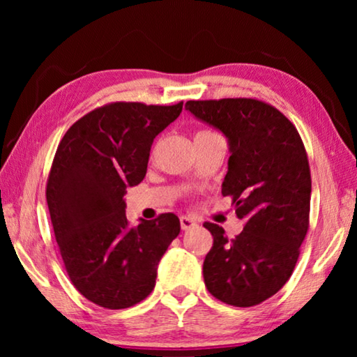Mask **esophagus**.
<instances>
[{
    "instance_id": "esophagus-1",
    "label": "esophagus",
    "mask_w": 357,
    "mask_h": 357,
    "mask_svg": "<svg viewBox=\"0 0 357 357\" xmlns=\"http://www.w3.org/2000/svg\"><path fill=\"white\" fill-rule=\"evenodd\" d=\"M195 227H197V220L193 219V217H189V215L181 217V228H183L184 231H187V229H190V228H195Z\"/></svg>"
}]
</instances>
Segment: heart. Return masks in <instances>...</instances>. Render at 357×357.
<instances>
[{"label": "heart", "instance_id": "heart-1", "mask_svg": "<svg viewBox=\"0 0 357 357\" xmlns=\"http://www.w3.org/2000/svg\"><path fill=\"white\" fill-rule=\"evenodd\" d=\"M213 135H215V134H214V132H211V130H198V132H197V135H195V140H198V138L213 137Z\"/></svg>", "mask_w": 357, "mask_h": 357}]
</instances>
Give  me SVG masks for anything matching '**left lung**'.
<instances>
[{
	"instance_id": "1",
	"label": "left lung",
	"mask_w": 357,
	"mask_h": 357,
	"mask_svg": "<svg viewBox=\"0 0 357 357\" xmlns=\"http://www.w3.org/2000/svg\"><path fill=\"white\" fill-rule=\"evenodd\" d=\"M185 110L227 135L231 155L222 195L244 229L228 239L204 222L214 243L203 263L204 285L215 299L252 307L285 285L309 231L312 178L298 129L263 100H189Z\"/></svg>"
}]
</instances>
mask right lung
<instances>
[{
  "mask_svg": "<svg viewBox=\"0 0 357 357\" xmlns=\"http://www.w3.org/2000/svg\"><path fill=\"white\" fill-rule=\"evenodd\" d=\"M183 110L112 102L82 116L59 142L47 179V204L66 273L104 309H128L154 289L157 264L181 231L173 213L126 219L124 193L146 174L154 138Z\"/></svg>",
  "mask_w": 357,
  "mask_h": 357,
  "instance_id": "add662e5",
  "label": "right lung"
}]
</instances>
